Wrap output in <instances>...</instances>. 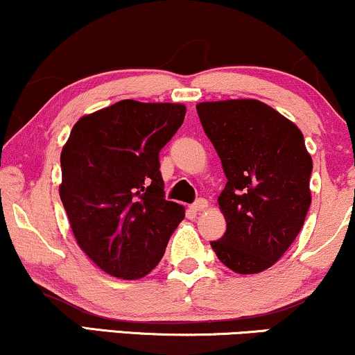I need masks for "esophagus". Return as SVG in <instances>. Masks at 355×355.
Wrapping results in <instances>:
<instances>
[{
  "label": "esophagus",
  "mask_w": 355,
  "mask_h": 355,
  "mask_svg": "<svg viewBox=\"0 0 355 355\" xmlns=\"http://www.w3.org/2000/svg\"><path fill=\"white\" fill-rule=\"evenodd\" d=\"M207 207H209V202H207L205 198H198V200L190 207V210L191 211H202V210H205Z\"/></svg>",
  "instance_id": "esophagus-1"
}]
</instances>
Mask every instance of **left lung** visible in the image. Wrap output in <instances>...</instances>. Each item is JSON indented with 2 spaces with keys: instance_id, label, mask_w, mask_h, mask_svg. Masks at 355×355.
Wrapping results in <instances>:
<instances>
[{
  "instance_id": "1",
  "label": "left lung",
  "mask_w": 355,
  "mask_h": 355,
  "mask_svg": "<svg viewBox=\"0 0 355 355\" xmlns=\"http://www.w3.org/2000/svg\"><path fill=\"white\" fill-rule=\"evenodd\" d=\"M197 113L227 177L217 200L227 230L210 245L230 270L259 274L302 229L312 157L299 126L259 100L202 101Z\"/></svg>"
}]
</instances>
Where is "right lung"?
Wrapping results in <instances>:
<instances>
[{
	"instance_id": "add662e5",
	"label": "right lung",
	"mask_w": 355,
	"mask_h": 355,
	"mask_svg": "<svg viewBox=\"0 0 355 355\" xmlns=\"http://www.w3.org/2000/svg\"><path fill=\"white\" fill-rule=\"evenodd\" d=\"M182 103L121 100L81 116L61 150L60 198L88 259L123 280L148 275L185 209L165 200L158 153L185 118Z\"/></svg>"
}]
</instances>
